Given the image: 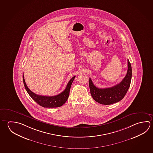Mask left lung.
Returning a JSON list of instances; mask_svg holds the SVG:
<instances>
[{"label":"left lung","mask_w":153,"mask_h":153,"mask_svg":"<svg viewBox=\"0 0 153 153\" xmlns=\"http://www.w3.org/2000/svg\"><path fill=\"white\" fill-rule=\"evenodd\" d=\"M128 69L125 77L120 83L108 88H99L94 85L91 78L89 79L90 93L93 99L99 104L111 105L123 99L131 84V67L127 59Z\"/></svg>","instance_id":"1"}]
</instances>
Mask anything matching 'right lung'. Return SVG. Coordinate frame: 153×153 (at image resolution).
I'll use <instances>...</instances> for the list:
<instances>
[{"instance_id": "right-lung-1", "label": "right lung", "mask_w": 153, "mask_h": 153, "mask_svg": "<svg viewBox=\"0 0 153 153\" xmlns=\"http://www.w3.org/2000/svg\"><path fill=\"white\" fill-rule=\"evenodd\" d=\"M23 82L24 84L25 88H26L28 94H29L30 97L32 98L38 104L40 105L43 107H60L65 104L69 96L70 88L74 80L75 76H74L68 83L66 88L61 94H59L54 96H40L34 94L32 91H30L28 88L25 80L23 74Z\"/></svg>"}]
</instances>
